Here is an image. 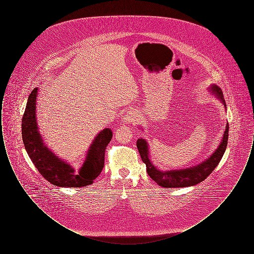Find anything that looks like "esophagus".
<instances>
[{
    "mask_svg": "<svg viewBox=\"0 0 254 254\" xmlns=\"http://www.w3.org/2000/svg\"><path fill=\"white\" fill-rule=\"evenodd\" d=\"M125 122L127 123H129V124H135L138 122V117L137 115L132 112V111H129L128 113H127V115H125Z\"/></svg>",
    "mask_w": 254,
    "mask_h": 254,
    "instance_id": "obj_1",
    "label": "esophagus"
}]
</instances>
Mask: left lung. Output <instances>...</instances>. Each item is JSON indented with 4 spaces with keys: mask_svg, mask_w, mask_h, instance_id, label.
<instances>
[{
    "mask_svg": "<svg viewBox=\"0 0 254 254\" xmlns=\"http://www.w3.org/2000/svg\"><path fill=\"white\" fill-rule=\"evenodd\" d=\"M211 90L220 98V100L223 102L224 106L226 107V102L224 100L222 90L216 85H213L211 87ZM228 139H229V124L227 125L223 140L220 145L218 146L217 150L207 160H205V162L193 168L182 169V170L181 169L170 170V171H162L152 165V163L148 159V147L144 139H138L136 145L138 147L141 158L146 166V171L153 181L156 182L159 186L163 188H185V187L194 186L204 181L205 178L214 170L225 153V150L228 145Z\"/></svg>",
    "mask_w": 254,
    "mask_h": 254,
    "instance_id": "8db88e82",
    "label": "left lung"
}]
</instances>
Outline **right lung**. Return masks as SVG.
Here are the masks:
<instances>
[{"label": "right lung", "mask_w": 254, "mask_h": 254, "mask_svg": "<svg viewBox=\"0 0 254 254\" xmlns=\"http://www.w3.org/2000/svg\"><path fill=\"white\" fill-rule=\"evenodd\" d=\"M38 88L28 96L22 120V137L25 150L41 175L58 187L82 188L91 185L105 166V153L112 132L105 128L96 136L79 173H74L71 166L55 156L44 144L37 127L36 97Z\"/></svg>", "instance_id": "right-lung-1"}]
</instances>
